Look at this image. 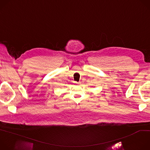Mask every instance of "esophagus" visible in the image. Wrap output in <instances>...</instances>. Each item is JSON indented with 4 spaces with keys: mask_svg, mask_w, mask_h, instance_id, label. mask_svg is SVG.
<instances>
[{
    "mask_svg": "<svg viewBox=\"0 0 150 150\" xmlns=\"http://www.w3.org/2000/svg\"><path fill=\"white\" fill-rule=\"evenodd\" d=\"M75 83H79V82H75Z\"/></svg>",
    "mask_w": 150,
    "mask_h": 150,
    "instance_id": "esophagus-1",
    "label": "esophagus"
}]
</instances>
